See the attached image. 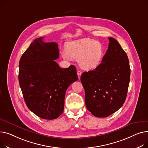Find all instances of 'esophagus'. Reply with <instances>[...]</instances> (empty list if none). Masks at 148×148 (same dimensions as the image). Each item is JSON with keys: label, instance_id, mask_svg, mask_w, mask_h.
<instances>
[{"label": "esophagus", "instance_id": "obj_1", "mask_svg": "<svg viewBox=\"0 0 148 148\" xmlns=\"http://www.w3.org/2000/svg\"><path fill=\"white\" fill-rule=\"evenodd\" d=\"M77 76H78V78H79H79L81 77V75H82V72L79 71V70H77Z\"/></svg>", "mask_w": 148, "mask_h": 148}]
</instances>
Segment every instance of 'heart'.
<instances>
[{
	"label": "heart",
	"instance_id": "1",
	"mask_svg": "<svg viewBox=\"0 0 148 148\" xmlns=\"http://www.w3.org/2000/svg\"><path fill=\"white\" fill-rule=\"evenodd\" d=\"M105 49L101 43L90 38H84L67 43V50L63 52L64 58L79 60L80 66L85 70H91L101 63Z\"/></svg>",
	"mask_w": 148,
	"mask_h": 148
}]
</instances>
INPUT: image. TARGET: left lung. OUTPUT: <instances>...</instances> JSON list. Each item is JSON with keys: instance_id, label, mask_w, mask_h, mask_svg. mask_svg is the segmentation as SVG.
<instances>
[{"instance_id": "left-lung-1", "label": "left lung", "mask_w": 148, "mask_h": 148, "mask_svg": "<svg viewBox=\"0 0 148 148\" xmlns=\"http://www.w3.org/2000/svg\"><path fill=\"white\" fill-rule=\"evenodd\" d=\"M108 49L101 63L93 71L83 72L81 81L85 90L87 109L96 117H107L124 103L130 82L129 60L118 42L109 38Z\"/></svg>"}]
</instances>
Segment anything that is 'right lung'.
Here are the masks:
<instances>
[{"label": "right lung", "instance_id": "obj_1", "mask_svg": "<svg viewBox=\"0 0 148 148\" xmlns=\"http://www.w3.org/2000/svg\"><path fill=\"white\" fill-rule=\"evenodd\" d=\"M34 40L21 56L18 79L28 108L38 116L54 119L64 110L66 91L78 77L75 66L60 68L55 62L59 58L56 42Z\"/></svg>", "mask_w": 148, "mask_h": 148}]
</instances>
